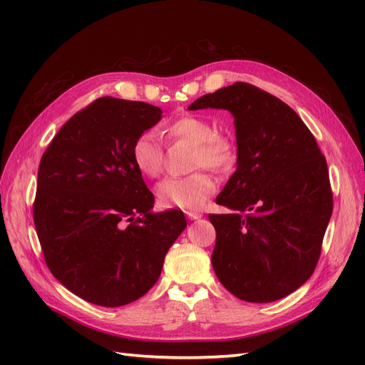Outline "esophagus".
Returning a JSON list of instances; mask_svg holds the SVG:
<instances>
[{
  "instance_id": "1",
  "label": "esophagus",
  "mask_w": 365,
  "mask_h": 365,
  "mask_svg": "<svg viewBox=\"0 0 365 365\" xmlns=\"http://www.w3.org/2000/svg\"><path fill=\"white\" fill-rule=\"evenodd\" d=\"M185 216L189 217L190 220H197V219L202 217V215L197 213V212H185Z\"/></svg>"
}]
</instances>
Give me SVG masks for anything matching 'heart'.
I'll return each instance as SVG.
<instances>
[{
    "mask_svg": "<svg viewBox=\"0 0 365 365\" xmlns=\"http://www.w3.org/2000/svg\"><path fill=\"white\" fill-rule=\"evenodd\" d=\"M169 137L193 146V168L225 169L235 161L236 152L231 140L213 132L208 121L185 115L165 128ZM130 160L135 169L149 178H155L163 169V148L153 132H141L130 146ZM215 192V181L204 172L189 176H168L155 187L157 201L165 208H197Z\"/></svg>",
    "mask_w": 365,
    "mask_h": 365,
    "instance_id": "obj_1",
    "label": "heart"
}]
</instances>
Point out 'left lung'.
Instances as JSON below:
<instances>
[{
    "mask_svg": "<svg viewBox=\"0 0 365 365\" xmlns=\"http://www.w3.org/2000/svg\"><path fill=\"white\" fill-rule=\"evenodd\" d=\"M208 108L235 117L237 145V169L216 197L231 212L208 216L215 274L240 300H280L307 282L322 252L334 208L326 158L292 108L250 83L189 106Z\"/></svg>",
    "mask_w": 365,
    "mask_h": 365,
    "instance_id": "left-lung-1",
    "label": "left lung"
}]
</instances>
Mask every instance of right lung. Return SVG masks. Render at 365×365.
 Instances as JSON below:
<instances>
[{
    "mask_svg": "<svg viewBox=\"0 0 365 365\" xmlns=\"http://www.w3.org/2000/svg\"><path fill=\"white\" fill-rule=\"evenodd\" d=\"M163 111L102 97L65 123L39 163L33 205L47 267L65 288L97 306L138 300L187 227L180 210L155 213L130 160L132 141Z\"/></svg>",
    "mask_w": 365,
    "mask_h": 365,
    "instance_id": "1",
    "label": "right lung"
}]
</instances>
